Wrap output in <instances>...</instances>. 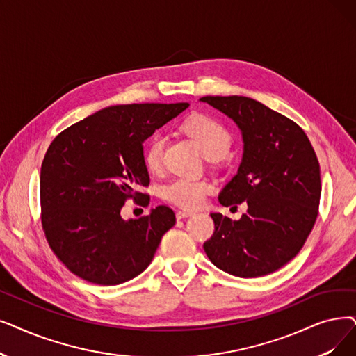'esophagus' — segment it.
<instances>
[{
    "mask_svg": "<svg viewBox=\"0 0 356 356\" xmlns=\"http://www.w3.org/2000/svg\"><path fill=\"white\" fill-rule=\"evenodd\" d=\"M193 213L189 211H177L176 212V218L177 220H183V218H188V216H192Z\"/></svg>",
    "mask_w": 356,
    "mask_h": 356,
    "instance_id": "obj_1",
    "label": "esophagus"
}]
</instances>
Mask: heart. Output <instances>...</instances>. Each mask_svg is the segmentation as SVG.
Here are the masks:
<instances>
[{
  "instance_id": "1",
  "label": "heart",
  "mask_w": 356,
  "mask_h": 356,
  "mask_svg": "<svg viewBox=\"0 0 356 356\" xmlns=\"http://www.w3.org/2000/svg\"><path fill=\"white\" fill-rule=\"evenodd\" d=\"M183 129L204 151L208 159L216 160L228 151L231 135L220 120L207 115H195L183 123ZM167 138L159 132L148 141L144 151V163L151 173H159L163 168L164 148ZM212 192V184L205 179L176 177L167 181L161 195L167 202L184 209H195L202 205L204 199Z\"/></svg>"
}]
</instances>
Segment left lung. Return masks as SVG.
Instances as JSON below:
<instances>
[{
  "label": "left lung",
  "instance_id": "left-lung-1",
  "mask_svg": "<svg viewBox=\"0 0 356 356\" xmlns=\"http://www.w3.org/2000/svg\"><path fill=\"white\" fill-rule=\"evenodd\" d=\"M200 100L233 119L243 135V160L220 204L247 202L238 221L211 213L215 231L204 250L216 268L234 276L272 273L298 254L317 220L321 180L314 148L296 122L257 100Z\"/></svg>",
  "mask_w": 356,
  "mask_h": 356
}]
</instances>
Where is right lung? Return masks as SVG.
<instances>
[{
	"instance_id": "right-lung-1",
	"label": "right lung",
	"mask_w": 356,
	"mask_h": 356,
	"mask_svg": "<svg viewBox=\"0 0 356 356\" xmlns=\"http://www.w3.org/2000/svg\"><path fill=\"white\" fill-rule=\"evenodd\" d=\"M189 103L106 107L60 132L40 168L44 237L55 256L81 280L118 285L144 272L161 237L176 222L172 208L125 221L128 199L148 207L138 188L149 184L144 141Z\"/></svg>"
}]
</instances>
